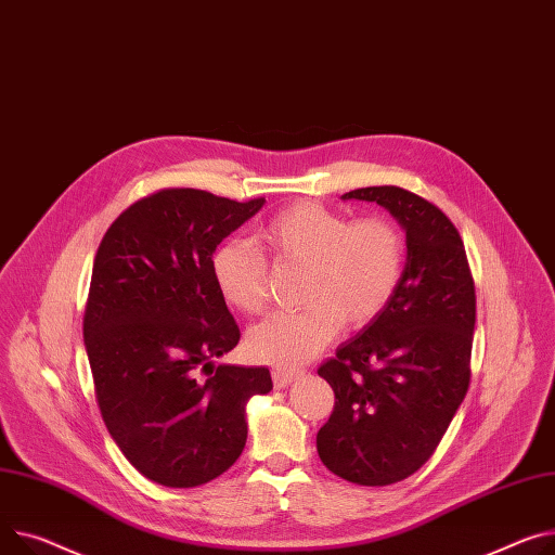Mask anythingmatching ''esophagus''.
Here are the masks:
<instances>
[{
    "label": "esophagus",
    "mask_w": 555,
    "mask_h": 555,
    "mask_svg": "<svg viewBox=\"0 0 555 555\" xmlns=\"http://www.w3.org/2000/svg\"><path fill=\"white\" fill-rule=\"evenodd\" d=\"M272 377H274V386H276L279 390H283V388H287L294 379H299L301 373H299V371H283V367H274Z\"/></svg>",
    "instance_id": "1"
}]
</instances>
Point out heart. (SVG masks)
I'll use <instances>...</instances> for the list:
<instances>
[{
    "label": "heart",
    "mask_w": 555,
    "mask_h": 555,
    "mask_svg": "<svg viewBox=\"0 0 555 555\" xmlns=\"http://www.w3.org/2000/svg\"><path fill=\"white\" fill-rule=\"evenodd\" d=\"M279 263L304 266L299 312H276L247 337L249 352L279 367H297L323 350L344 323L371 325L392 301L405 263V241L388 218L352 220L319 203H297L258 232ZM211 274L223 299L254 314L268 299V263L245 241L220 243Z\"/></svg>",
    "instance_id": "b5f03b06"
}]
</instances>
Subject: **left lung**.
<instances>
[{
    "mask_svg": "<svg viewBox=\"0 0 555 555\" xmlns=\"http://www.w3.org/2000/svg\"><path fill=\"white\" fill-rule=\"evenodd\" d=\"M341 198L390 211L405 266L388 308L317 371L337 399L317 451L348 482L388 487L428 462L464 401L475 285L460 232L433 203L392 184Z\"/></svg>",
    "mask_w": 555,
    "mask_h": 555,
    "instance_id": "obj_1",
    "label": "left lung"
}]
</instances>
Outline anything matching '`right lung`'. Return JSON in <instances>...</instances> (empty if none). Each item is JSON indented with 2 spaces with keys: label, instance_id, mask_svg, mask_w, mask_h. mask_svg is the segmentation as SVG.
Instances as JSON below:
<instances>
[{
  "label": "right lung",
  "instance_id": "1",
  "mask_svg": "<svg viewBox=\"0 0 555 555\" xmlns=\"http://www.w3.org/2000/svg\"><path fill=\"white\" fill-rule=\"evenodd\" d=\"M263 205L163 190L122 211L98 247L85 314L98 405L122 455L156 485L223 475L245 449L247 401L272 390L263 365L214 363L241 332L211 256Z\"/></svg>",
  "mask_w": 555,
  "mask_h": 555
}]
</instances>
